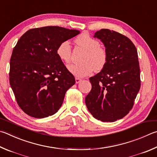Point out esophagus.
Here are the masks:
<instances>
[{
	"instance_id": "1",
	"label": "esophagus",
	"mask_w": 157,
	"mask_h": 157,
	"mask_svg": "<svg viewBox=\"0 0 157 157\" xmlns=\"http://www.w3.org/2000/svg\"><path fill=\"white\" fill-rule=\"evenodd\" d=\"M82 80V79H80V78H75V82H76V84H78V83H79V82H81Z\"/></svg>"
}]
</instances>
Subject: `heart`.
<instances>
[{"label": "heart", "mask_w": 157, "mask_h": 157, "mask_svg": "<svg viewBox=\"0 0 157 157\" xmlns=\"http://www.w3.org/2000/svg\"><path fill=\"white\" fill-rule=\"evenodd\" d=\"M75 42L79 47L86 50L82 58L83 62L71 64L68 70L77 78H84L95 71H100L106 67L108 56L106 49L99 46V42L86 33H82L75 39ZM57 55L62 62L69 63L71 59L72 49L69 42L64 41L58 45L56 50Z\"/></svg>", "instance_id": "obj_1"}]
</instances>
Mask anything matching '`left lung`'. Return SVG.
<instances>
[{"mask_svg": "<svg viewBox=\"0 0 157 157\" xmlns=\"http://www.w3.org/2000/svg\"><path fill=\"white\" fill-rule=\"evenodd\" d=\"M94 36L105 45L108 59L106 67L89 78L92 88L85 102L95 119L113 122L130 112L140 89L137 51L128 37L115 31L102 29Z\"/></svg>", "mask_w": 157, "mask_h": 157, "instance_id": "1", "label": "left lung"}]
</instances>
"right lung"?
<instances>
[{"mask_svg":"<svg viewBox=\"0 0 157 157\" xmlns=\"http://www.w3.org/2000/svg\"><path fill=\"white\" fill-rule=\"evenodd\" d=\"M79 33L48 26L28 30L18 40L10 59V84L17 104L28 115L47 117L61 107L75 79L56 50L61 42Z\"/></svg>","mask_w":157,"mask_h":157,"instance_id":"obj_1","label":"right lung"}]
</instances>
